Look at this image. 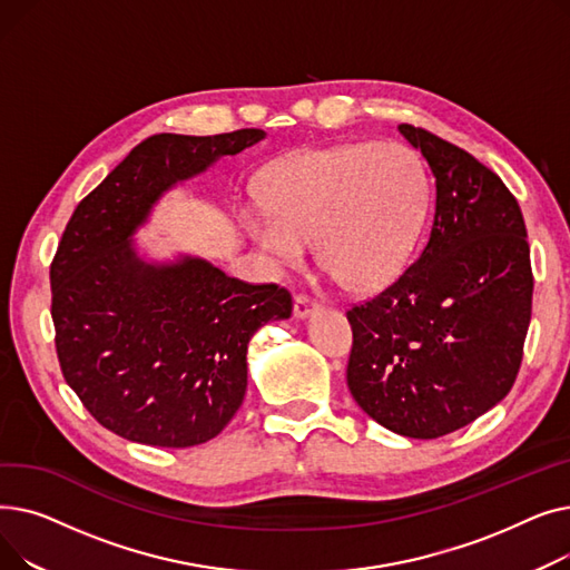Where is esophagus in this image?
Returning a JSON list of instances; mask_svg holds the SVG:
<instances>
[{"mask_svg": "<svg viewBox=\"0 0 570 570\" xmlns=\"http://www.w3.org/2000/svg\"><path fill=\"white\" fill-rule=\"evenodd\" d=\"M314 312H318V303L309 301L307 295H297L293 303V314L295 318H309Z\"/></svg>", "mask_w": 570, "mask_h": 570, "instance_id": "34e87169", "label": "esophagus"}]
</instances>
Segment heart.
<instances>
[{
    "instance_id": "1",
    "label": "heart",
    "mask_w": 570,
    "mask_h": 570,
    "mask_svg": "<svg viewBox=\"0 0 570 570\" xmlns=\"http://www.w3.org/2000/svg\"><path fill=\"white\" fill-rule=\"evenodd\" d=\"M245 230L277 267L321 265L353 293L391 286L421 237L430 187L402 142H357L293 155L269 168Z\"/></svg>"
}]
</instances>
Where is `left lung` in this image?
I'll use <instances>...</instances> for the list:
<instances>
[{
  "label": "left lung",
  "mask_w": 570,
  "mask_h": 570,
  "mask_svg": "<svg viewBox=\"0 0 570 570\" xmlns=\"http://www.w3.org/2000/svg\"><path fill=\"white\" fill-rule=\"evenodd\" d=\"M434 183L428 245L374 301L353 307L346 381L385 430L439 439L515 383L531 321L527 226L501 177L458 145L400 125Z\"/></svg>",
  "instance_id": "left-lung-1"
}]
</instances>
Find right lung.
<instances>
[{
  "label": "right lung",
  "mask_w": 570,
  "mask_h": 570,
  "mask_svg": "<svg viewBox=\"0 0 570 570\" xmlns=\"http://www.w3.org/2000/svg\"><path fill=\"white\" fill-rule=\"evenodd\" d=\"M263 138L149 136L67 224L50 265L57 357L85 409L122 439H215L245 400L249 340L293 312L275 284H245L191 254L149 258L134 239L168 191Z\"/></svg>",
  "instance_id": "obj_1"
}]
</instances>
